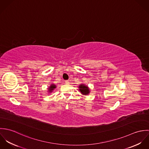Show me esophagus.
<instances>
[{
  "mask_svg": "<svg viewBox=\"0 0 149 149\" xmlns=\"http://www.w3.org/2000/svg\"><path fill=\"white\" fill-rule=\"evenodd\" d=\"M65 83H66V84H69V81L68 80H66V81H65Z\"/></svg>",
  "mask_w": 149,
  "mask_h": 149,
  "instance_id": "esophagus-1",
  "label": "esophagus"
}]
</instances>
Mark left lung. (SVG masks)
Instances as JSON below:
<instances>
[{
    "mask_svg": "<svg viewBox=\"0 0 149 149\" xmlns=\"http://www.w3.org/2000/svg\"><path fill=\"white\" fill-rule=\"evenodd\" d=\"M79 91L84 95H87L90 92V90L88 86L85 85V84H80L79 86Z\"/></svg>",
    "mask_w": 149,
    "mask_h": 149,
    "instance_id": "8db88e82",
    "label": "left lung"
}]
</instances>
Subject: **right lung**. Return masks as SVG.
I'll list each match as a JSON object with an SVG mask.
<instances>
[{"label": "right lung", "instance_id": "add662e5", "mask_svg": "<svg viewBox=\"0 0 149 149\" xmlns=\"http://www.w3.org/2000/svg\"><path fill=\"white\" fill-rule=\"evenodd\" d=\"M56 88V86L54 85V84H51L50 86H49V88H48V91L49 92L51 93L52 92V91L54 90V89H55Z\"/></svg>", "mask_w": 149, "mask_h": 149}]
</instances>
